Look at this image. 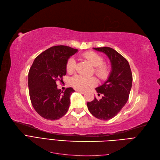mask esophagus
<instances>
[{"label": "esophagus", "mask_w": 160, "mask_h": 160, "mask_svg": "<svg viewBox=\"0 0 160 160\" xmlns=\"http://www.w3.org/2000/svg\"><path fill=\"white\" fill-rule=\"evenodd\" d=\"M76 91L77 92H80V93H81V94H85V91H84V90H76Z\"/></svg>", "instance_id": "34e87169"}]
</instances>
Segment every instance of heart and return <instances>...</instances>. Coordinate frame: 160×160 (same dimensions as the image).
Returning <instances> with one entry per match:
<instances>
[{
    "label": "heart",
    "mask_w": 160,
    "mask_h": 160,
    "mask_svg": "<svg viewBox=\"0 0 160 160\" xmlns=\"http://www.w3.org/2000/svg\"><path fill=\"white\" fill-rule=\"evenodd\" d=\"M89 62L94 66V74L101 80H106L110 73V66L105 63H103L104 58L102 56L93 51H88L82 54ZM66 71L68 73H72L76 68V60L70 58L67 61ZM97 83L94 77H87L81 74L74 76L70 80V84L75 88L78 90H86L90 86H93Z\"/></svg>",
    "instance_id": "obj_1"
}]
</instances>
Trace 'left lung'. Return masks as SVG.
Wrapping results in <instances>:
<instances>
[{
    "label": "left lung",
    "instance_id": "obj_1",
    "mask_svg": "<svg viewBox=\"0 0 160 160\" xmlns=\"http://www.w3.org/2000/svg\"><path fill=\"white\" fill-rule=\"evenodd\" d=\"M106 54L110 59L112 71L108 80L96 88L102 98L87 102L91 114L102 120H108L116 116L128 102L132 85V74L128 60L110 47L94 48Z\"/></svg>",
    "mask_w": 160,
    "mask_h": 160
}]
</instances>
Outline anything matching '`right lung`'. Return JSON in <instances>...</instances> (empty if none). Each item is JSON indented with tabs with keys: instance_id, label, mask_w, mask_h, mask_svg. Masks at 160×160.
<instances>
[{
	"instance_id": "obj_1",
	"label": "right lung",
	"mask_w": 160,
	"mask_h": 160,
	"mask_svg": "<svg viewBox=\"0 0 160 160\" xmlns=\"http://www.w3.org/2000/svg\"><path fill=\"white\" fill-rule=\"evenodd\" d=\"M78 50L67 46H55L39 54L28 72V89L32 105L38 114L49 120L60 119L70 106V97L74 90L64 92L57 88L66 74V63Z\"/></svg>"
}]
</instances>
